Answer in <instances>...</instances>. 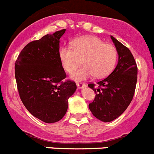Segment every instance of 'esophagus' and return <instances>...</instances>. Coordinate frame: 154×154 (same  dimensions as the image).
<instances>
[{"instance_id":"obj_1","label":"esophagus","mask_w":154,"mask_h":154,"mask_svg":"<svg viewBox=\"0 0 154 154\" xmlns=\"http://www.w3.org/2000/svg\"><path fill=\"white\" fill-rule=\"evenodd\" d=\"M77 88H78L79 90H80L84 88V87H86V86L87 85H86L85 84H84V83H77Z\"/></svg>"}]
</instances>
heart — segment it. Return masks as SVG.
Returning a JSON list of instances; mask_svg holds the SVG:
<instances>
[{
    "instance_id": "1",
    "label": "heart",
    "mask_w": 154,
    "mask_h": 154,
    "mask_svg": "<svg viewBox=\"0 0 154 154\" xmlns=\"http://www.w3.org/2000/svg\"><path fill=\"white\" fill-rule=\"evenodd\" d=\"M58 55L62 67L72 73L81 63L84 64L70 75L75 81L95 76L103 78L112 72L117 60V51L113 44L104 43L95 36H82L72 41L71 48L63 46Z\"/></svg>"
}]
</instances>
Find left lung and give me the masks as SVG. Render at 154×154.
<instances>
[{"label": "left lung", "mask_w": 154, "mask_h": 154, "mask_svg": "<svg viewBox=\"0 0 154 154\" xmlns=\"http://www.w3.org/2000/svg\"><path fill=\"white\" fill-rule=\"evenodd\" d=\"M118 54L117 64L110 75L88 87L96 96L89 109L94 117L103 122H110L120 117L130 105L135 92L137 80V67L131 51L110 36Z\"/></svg>", "instance_id": "8db88e82"}]
</instances>
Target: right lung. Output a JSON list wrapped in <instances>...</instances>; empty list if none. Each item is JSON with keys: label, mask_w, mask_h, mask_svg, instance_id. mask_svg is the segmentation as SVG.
Listing matches in <instances>:
<instances>
[{"label": "right lung", "mask_w": 154, "mask_h": 154, "mask_svg": "<svg viewBox=\"0 0 154 154\" xmlns=\"http://www.w3.org/2000/svg\"><path fill=\"white\" fill-rule=\"evenodd\" d=\"M66 29L27 44L15 63V78L23 105L34 117L51 124L61 120L77 90L66 77L58 51Z\"/></svg>", "instance_id": "1"}]
</instances>
